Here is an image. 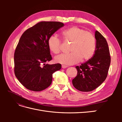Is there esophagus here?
I'll return each instance as SVG.
<instances>
[{
	"label": "esophagus",
	"instance_id": "obj_1",
	"mask_svg": "<svg viewBox=\"0 0 122 122\" xmlns=\"http://www.w3.org/2000/svg\"><path fill=\"white\" fill-rule=\"evenodd\" d=\"M67 67H68V66H65V65H62L61 66V68L62 69H65V68H67Z\"/></svg>",
	"mask_w": 122,
	"mask_h": 122
}]
</instances>
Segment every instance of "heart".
I'll return each mask as SVG.
<instances>
[{"instance_id":"heart-1","label":"heart","mask_w":122,"mask_h":122,"mask_svg":"<svg viewBox=\"0 0 122 122\" xmlns=\"http://www.w3.org/2000/svg\"><path fill=\"white\" fill-rule=\"evenodd\" d=\"M65 41L72 43L70 47L71 52L61 54L56 56L54 61L57 63L71 65L78 63L81 60L85 61L90 60L95 52L96 42L94 35L85 29L77 26L70 27L62 31ZM51 52L57 54L61 48V42L57 36H51L47 41Z\"/></svg>"}]
</instances>
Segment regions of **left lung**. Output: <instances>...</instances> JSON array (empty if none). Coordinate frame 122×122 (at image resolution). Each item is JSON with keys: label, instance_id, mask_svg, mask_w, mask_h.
I'll return each mask as SVG.
<instances>
[{"label": "left lung", "instance_id": "8db88e82", "mask_svg": "<svg viewBox=\"0 0 122 122\" xmlns=\"http://www.w3.org/2000/svg\"><path fill=\"white\" fill-rule=\"evenodd\" d=\"M96 40L95 52L90 60L75 67L77 75L72 80L73 86L81 92H90L104 81L110 64L107 42L98 31H95Z\"/></svg>", "mask_w": 122, "mask_h": 122}]
</instances>
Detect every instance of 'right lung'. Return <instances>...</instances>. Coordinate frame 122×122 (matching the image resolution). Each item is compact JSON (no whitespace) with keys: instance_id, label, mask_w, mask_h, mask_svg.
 <instances>
[{"instance_id":"right-lung-1","label":"right lung","mask_w":122,"mask_h":122,"mask_svg":"<svg viewBox=\"0 0 122 122\" xmlns=\"http://www.w3.org/2000/svg\"><path fill=\"white\" fill-rule=\"evenodd\" d=\"M64 24L41 21L21 36L14 53L15 74L27 89L39 92L51 84L52 74L61 68L60 64H46L52 60L47 41Z\"/></svg>"}]
</instances>
